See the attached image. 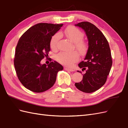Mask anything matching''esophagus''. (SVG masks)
Wrapping results in <instances>:
<instances>
[{"mask_svg":"<svg viewBox=\"0 0 128 128\" xmlns=\"http://www.w3.org/2000/svg\"><path fill=\"white\" fill-rule=\"evenodd\" d=\"M64 69H65V70H66V71H71V72L74 71V68H68V67H65V68H64Z\"/></svg>","mask_w":128,"mask_h":128,"instance_id":"34e87169","label":"esophagus"}]
</instances>
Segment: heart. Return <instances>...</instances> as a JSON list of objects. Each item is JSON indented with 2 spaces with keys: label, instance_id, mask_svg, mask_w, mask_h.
<instances>
[{
  "label": "heart",
  "instance_id": "1",
  "mask_svg": "<svg viewBox=\"0 0 128 128\" xmlns=\"http://www.w3.org/2000/svg\"><path fill=\"white\" fill-rule=\"evenodd\" d=\"M64 35L69 40L74 43V47L80 54H83L86 50V46L85 42L82 40L84 37V34L79 29L76 27L70 26L67 28L64 31L60 32V34H56L52 37L50 41V47L52 49L57 48L58 41L60 36ZM57 60L61 64L71 66L74 62L77 60L78 56L77 52H72L71 53L62 52L57 56Z\"/></svg>",
  "mask_w": 128,
  "mask_h": 128
}]
</instances>
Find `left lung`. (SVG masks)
<instances>
[{
  "label": "left lung",
  "mask_w": 128,
  "mask_h": 128,
  "mask_svg": "<svg viewBox=\"0 0 128 128\" xmlns=\"http://www.w3.org/2000/svg\"><path fill=\"white\" fill-rule=\"evenodd\" d=\"M74 25L83 29L88 40L86 57L78 64L86 72L83 74L82 80L75 83V86L84 92H93L106 82L110 71L112 61L109 45L102 32L94 24L83 22Z\"/></svg>",
  "instance_id": "obj_1"
}]
</instances>
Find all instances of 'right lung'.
Instances as JSON below:
<instances>
[{
  "label": "right lung",
  "mask_w": 128,
  "mask_h": 128,
  "mask_svg": "<svg viewBox=\"0 0 128 128\" xmlns=\"http://www.w3.org/2000/svg\"><path fill=\"white\" fill-rule=\"evenodd\" d=\"M63 24L39 23L22 36L15 51L14 65L19 80L29 90L42 92L54 86L57 72L63 67L57 62L42 64L48 56L50 41Z\"/></svg>",
  "instance_id": "obj_1"
}]
</instances>
